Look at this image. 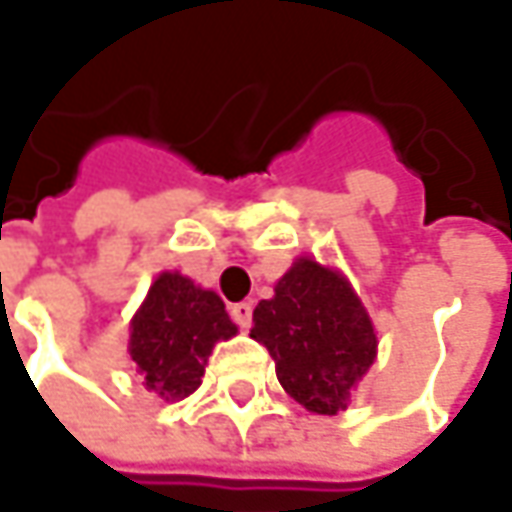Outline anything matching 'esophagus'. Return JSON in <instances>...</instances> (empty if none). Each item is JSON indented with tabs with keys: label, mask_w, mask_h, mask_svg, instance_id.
Masks as SVG:
<instances>
[{
	"label": "esophagus",
	"mask_w": 512,
	"mask_h": 512,
	"mask_svg": "<svg viewBox=\"0 0 512 512\" xmlns=\"http://www.w3.org/2000/svg\"><path fill=\"white\" fill-rule=\"evenodd\" d=\"M230 316H233V322L242 327V330H247L250 322H253V305L250 302H239V305L230 307Z\"/></svg>",
	"instance_id": "34e87169"
}]
</instances>
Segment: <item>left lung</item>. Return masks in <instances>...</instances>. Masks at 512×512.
<instances>
[{
    "label": "left lung",
    "mask_w": 512,
    "mask_h": 512,
    "mask_svg": "<svg viewBox=\"0 0 512 512\" xmlns=\"http://www.w3.org/2000/svg\"><path fill=\"white\" fill-rule=\"evenodd\" d=\"M250 336L265 344L276 376L307 410L333 416L376 359V333L359 296L339 273L299 259L273 299L253 310Z\"/></svg>",
    "instance_id": "left-lung-1"
}]
</instances>
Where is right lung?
<instances>
[{"mask_svg":"<svg viewBox=\"0 0 512 512\" xmlns=\"http://www.w3.org/2000/svg\"><path fill=\"white\" fill-rule=\"evenodd\" d=\"M236 336L225 305L179 273H162L130 322V359L165 402L190 396L205 376L213 344Z\"/></svg>","mask_w":512,"mask_h":512,"instance_id":"right-lung-1","label":"right lung"}]
</instances>
